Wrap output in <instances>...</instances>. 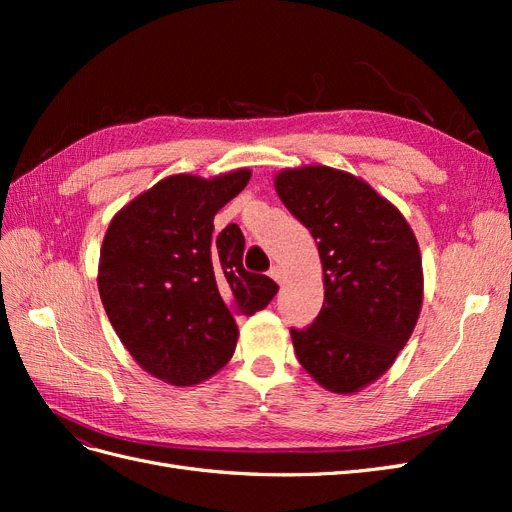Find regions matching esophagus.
I'll list each match as a JSON object with an SVG mask.
<instances>
[{
  "instance_id": "obj_1",
  "label": "esophagus",
  "mask_w": 512,
  "mask_h": 512,
  "mask_svg": "<svg viewBox=\"0 0 512 512\" xmlns=\"http://www.w3.org/2000/svg\"><path fill=\"white\" fill-rule=\"evenodd\" d=\"M269 275L273 277V280H275L277 284H282V280H284V271H282V267L273 265V267H271V271H269Z\"/></svg>"
}]
</instances>
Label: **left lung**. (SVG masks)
I'll list each match as a JSON object with an SVG mask.
<instances>
[{
  "mask_svg": "<svg viewBox=\"0 0 512 512\" xmlns=\"http://www.w3.org/2000/svg\"><path fill=\"white\" fill-rule=\"evenodd\" d=\"M277 196L318 243L324 303L290 329L307 374L333 393L380 378L406 346L423 303V265L408 222L361 179L329 166L284 170Z\"/></svg>",
  "mask_w": 512,
  "mask_h": 512,
  "instance_id": "1",
  "label": "left lung"
}]
</instances>
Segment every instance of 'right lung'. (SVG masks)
<instances>
[{
  "label": "right lung",
  "instance_id": "obj_1",
  "mask_svg": "<svg viewBox=\"0 0 512 512\" xmlns=\"http://www.w3.org/2000/svg\"><path fill=\"white\" fill-rule=\"evenodd\" d=\"M247 168L215 179L173 175L123 207L108 226L98 288L115 333L151 376L192 386L237 346L235 316L275 297L267 275L245 271V239L213 218L250 181Z\"/></svg>",
  "mask_w": 512,
  "mask_h": 512
}]
</instances>
